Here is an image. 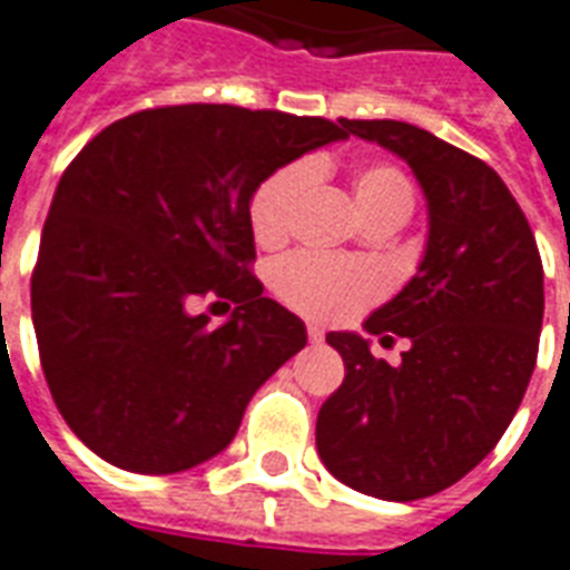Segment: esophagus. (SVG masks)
Listing matches in <instances>:
<instances>
[{
	"label": "esophagus",
	"instance_id": "1",
	"mask_svg": "<svg viewBox=\"0 0 570 570\" xmlns=\"http://www.w3.org/2000/svg\"><path fill=\"white\" fill-rule=\"evenodd\" d=\"M323 338H326V332L311 323V326H307V341H311V344H320Z\"/></svg>",
	"mask_w": 570,
	"mask_h": 570
}]
</instances>
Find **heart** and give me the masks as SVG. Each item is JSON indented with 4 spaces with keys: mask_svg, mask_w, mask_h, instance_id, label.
<instances>
[{
    "mask_svg": "<svg viewBox=\"0 0 570 570\" xmlns=\"http://www.w3.org/2000/svg\"><path fill=\"white\" fill-rule=\"evenodd\" d=\"M314 180V166L293 163L265 178L250 199V226L263 247H277L293 229L298 199ZM356 208L365 220L377 214H399L407 220L414 208V187L402 168L371 163L353 178ZM274 293L286 305L320 323H341L360 314L383 293V274L362 259L326 256V253H289L272 272Z\"/></svg>",
    "mask_w": 570,
    "mask_h": 570,
    "instance_id": "1",
    "label": "heart"
}]
</instances>
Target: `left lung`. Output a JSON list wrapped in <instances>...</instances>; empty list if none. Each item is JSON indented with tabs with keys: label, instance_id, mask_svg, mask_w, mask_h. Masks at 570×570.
<instances>
[{
	"label": "left lung",
	"instance_id": "obj_1",
	"mask_svg": "<svg viewBox=\"0 0 570 570\" xmlns=\"http://www.w3.org/2000/svg\"><path fill=\"white\" fill-rule=\"evenodd\" d=\"M399 154L429 202L423 263L365 320L411 341L399 365L328 332L344 383L317 416V453L350 489L414 501L453 487L499 444L538 362L543 265L532 226L492 168L402 120H341Z\"/></svg>",
	"mask_w": 570,
	"mask_h": 570
}]
</instances>
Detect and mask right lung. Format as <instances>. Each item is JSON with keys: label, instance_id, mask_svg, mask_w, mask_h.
Segmentation results:
<instances>
[{"label": "right lung", "instance_id": "add662e5", "mask_svg": "<svg viewBox=\"0 0 570 570\" xmlns=\"http://www.w3.org/2000/svg\"><path fill=\"white\" fill-rule=\"evenodd\" d=\"M344 124L238 105H163L105 126L62 171L32 268L50 395L96 456L175 474L217 456L244 407L305 347V323L263 296L256 187ZM236 305L210 327L191 305Z\"/></svg>", "mask_w": 570, "mask_h": 570}]
</instances>
